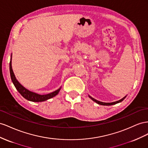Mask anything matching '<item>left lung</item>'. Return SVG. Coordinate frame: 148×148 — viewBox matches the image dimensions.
I'll list each match as a JSON object with an SVG mask.
<instances>
[{"label": "left lung", "mask_w": 148, "mask_h": 148, "mask_svg": "<svg viewBox=\"0 0 148 148\" xmlns=\"http://www.w3.org/2000/svg\"><path fill=\"white\" fill-rule=\"evenodd\" d=\"M126 96H127V95L125 96L123 98H122L121 99H120V100H118V101H116V102H111V103H106V102H100V101L97 100L96 99H94V98H92L91 96H90L89 95H88V97H89V98L91 99L93 101H94V102H96L97 103H98L99 105H107V106H108V105H115V104H116V103H120V102H122V101H123V100L126 98Z\"/></svg>", "instance_id": "1"}]
</instances>
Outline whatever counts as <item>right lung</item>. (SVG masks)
Returning <instances> with one entry per match:
<instances>
[{
	"mask_svg": "<svg viewBox=\"0 0 148 148\" xmlns=\"http://www.w3.org/2000/svg\"><path fill=\"white\" fill-rule=\"evenodd\" d=\"M10 77L12 79V81L13 82L14 85L15 86L16 89L17 90L20 94L22 95L23 97H24L25 99H27L29 101H31V102H44V101L47 100L49 99H51L58 94L59 92L60 91L61 88V87L56 90L54 91L51 93H49V94H45V95L38 94H37V93L33 92L28 90L27 88L24 87L22 84L17 81V79H16L15 76V74L14 73V71H13V69H12V55H11L10 61Z\"/></svg>",
	"mask_w": 148,
	"mask_h": 148,
	"instance_id": "1",
	"label": "right lung"
}]
</instances>
